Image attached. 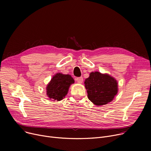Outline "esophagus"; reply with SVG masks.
I'll return each mask as SVG.
<instances>
[{"label": "esophagus", "instance_id": "1", "mask_svg": "<svg viewBox=\"0 0 151 151\" xmlns=\"http://www.w3.org/2000/svg\"><path fill=\"white\" fill-rule=\"evenodd\" d=\"M76 81H77V82L78 83H82L83 82V77H78L76 78H75Z\"/></svg>", "mask_w": 151, "mask_h": 151}]
</instances>
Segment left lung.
Listing matches in <instances>:
<instances>
[{"label":"left lung","instance_id":"8db88e82","mask_svg":"<svg viewBox=\"0 0 151 151\" xmlns=\"http://www.w3.org/2000/svg\"><path fill=\"white\" fill-rule=\"evenodd\" d=\"M84 84L88 99L96 105L108 104L117 93V83L115 79L98 71L91 73Z\"/></svg>","mask_w":151,"mask_h":151}]
</instances>
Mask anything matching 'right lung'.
Here are the masks:
<instances>
[{
    "instance_id": "add662e5",
    "label": "right lung",
    "mask_w": 151,
    "mask_h": 151,
    "mask_svg": "<svg viewBox=\"0 0 151 151\" xmlns=\"http://www.w3.org/2000/svg\"><path fill=\"white\" fill-rule=\"evenodd\" d=\"M75 81L70 75L55 74L46 87L47 96L52 100L60 101L67 94L70 84Z\"/></svg>"
}]
</instances>
